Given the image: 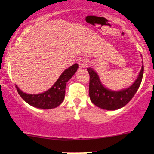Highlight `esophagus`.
<instances>
[{"instance_id": "obj_1", "label": "esophagus", "mask_w": 154, "mask_h": 154, "mask_svg": "<svg viewBox=\"0 0 154 154\" xmlns=\"http://www.w3.org/2000/svg\"><path fill=\"white\" fill-rule=\"evenodd\" d=\"M79 65L80 68H85L86 67L87 65H88V61L85 60V59H81V60L79 61Z\"/></svg>"}]
</instances>
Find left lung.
I'll return each mask as SVG.
<instances>
[{
	"instance_id": "obj_1",
	"label": "left lung",
	"mask_w": 154,
	"mask_h": 154,
	"mask_svg": "<svg viewBox=\"0 0 154 154\" xmlns=\"http://www.w3.org/2000/svg\"><path fill=\"white\" fill-rule=\"evenodd\" d=\"M87 71L89 74V97L92 103L101 109L116 110L126 106L138 90L143 75V65L134 83L127 89L119 92L106 89L93 69L89 68Z\"/></svg>"
}]
</instances>
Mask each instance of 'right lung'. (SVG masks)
Listing matches in <instances>:
<instances>
[{"mask_svg":"<svg viewBox=\"0 0 154 154\" xmlns=\"http://www.w3.org/2000/svg\"><path fill=\"white\" fill-rule=\"evenodd\" d=\"M78 68V64H74L69 69H65L51 89L43 93L31 95L24 93L18 89L17 86H16V89L21 97L32 106L44 109L55 108L63 102L65 95L66 83L75 73Z\"/></svg>","mask_w":154,"mask_h":154,"instance_id":"1","label":"right lung"}]
</instances>
